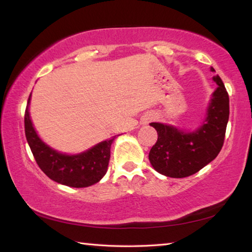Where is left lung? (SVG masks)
<instances>
[{"mask_svg": "<svg viewBox=\"0 0 252 252\" xmlns=\"http://www.w3.org/2000/svg\"><path fill=\"white\" fill-rule=\"evenodd\" d=\"M211 71H215L211 67ZM218 84L208 108L207 118L197 131L182 132L177 127L152 122L158 140L149 153L152 167L163 176L186 178L216 159L222 149L229 120V95L219 75Z\"/></svg>", "mask_w": 252, "mask_h": 252, "instance_id": "left-lung-1", "label": "left lung"}]
</instances>
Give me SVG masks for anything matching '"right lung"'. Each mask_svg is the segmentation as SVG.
<instances>
[{
    "instance_id": "1",
    "label": "right lung",
    "mask_w": 252,
    "mask_h": 252,
    "mask_svg": "<svg viewBox=\"0 0 252 252\" xmlns=\"http://www.w3.org/2000/svg\"><path fill=\"white\" fill-rule=\"evenodd\" d=\"M24 114V129L30 149L37 165L53 180L73 188H85L99 182L108 170L110 148L114 138L96 144L81 155L66 156L46 146L37 136L29 114V103Z\"/></svg>"
}]
</instances>
